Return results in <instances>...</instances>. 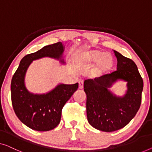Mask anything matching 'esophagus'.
<instances>
[{"instance_id": "34e87169", "label": "esophagus", "mask_w": 152, "mask_h": 152, "mask_svg": "<svg viewBox=\"0 0 152 152\" xmlns=\"http://www.w3.org/2000/svg\"><path fill=\"white\" fill-rule=\"evenodd\" d=\"M83 81L81 80L79 81V88L83 89Z\"/></svg>"}]
</instances>
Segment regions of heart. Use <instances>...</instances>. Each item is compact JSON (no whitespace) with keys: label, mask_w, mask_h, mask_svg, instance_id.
<instances>
[{"label":"heart","mask_w":152,"mask_h":152,"mask_svg":"<svg viewBox=\"0 0 152 152\" xmlns=\"http://www.w3.org/2000/svg\"><path fill=\"white\" fill-rule=\"evenodd\" d=\"M86 60L90 63L96 61L94 73L101 75L109 71L113 64V58L109 53H103L97 50H91L86 54Z\"/></svg>","instance_id":"obj_1"}]
</instances>
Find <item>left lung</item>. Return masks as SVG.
Wrapping results in <instances>:
<instances>
[{
  "instance_id": "1",
  "label": "left lung",
  "mask_w": 152,
  "mask_h": 152,
  "mask_svg": "<svg viewBox=\"0 0 152 152\" xmlns=\"http://www.w3.org/2000/svg\"><path fill=\"white\" fill-rule=\"evenodd\" d=\"M117 59L116 71L84 81L88 121L99 130L110 132L124 127L140 108L143 81L137 66L131 59L114 50ZM118 80L127 81L124 96L113 94L109 88Z\"/></svg>"
}]
</instances>
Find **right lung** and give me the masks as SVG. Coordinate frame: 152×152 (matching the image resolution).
<instances>
[{
    "label": "right lung",
    "mask_w": 152,
    "mask_h": 152,
    "mask_svg": "<svg viewBox=\"0 0 152 152\" xmlns=\"http://www.w3.org/2000/svg\"><path fill=\"white\" fill-rule=\"evenodd\" d=\"M64 50L63 44L59 42L27 55L12 77L11 93L15 113L23 124L34 130L49 131L58 126L64 105L77 90L79 84L60 83L46 94H34L25 86L26 72L33 61L45 57L60 60L64 64L61 59Z\"/></svg>",
    "instance_id": "right-lung-1"
}]
</instances>
